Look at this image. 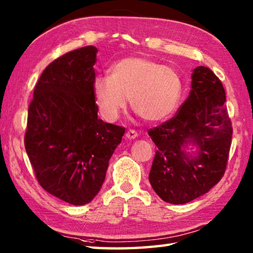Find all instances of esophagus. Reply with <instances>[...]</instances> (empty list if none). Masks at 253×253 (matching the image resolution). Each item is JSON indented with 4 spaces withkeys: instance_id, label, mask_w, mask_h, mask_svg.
<instances>
[{
    "instance_id": "esophagus-1",
    "label": "esophagus",
    "mask_w": 253,
    "mask_h": 253,
    "mask_svg": "<svg viewBox=\"0 0 253 253\" xmlns=\"http://www.w3.org/2000/svg\"><path fill=\"white\" fill-rule=\"evenodd\" d=\"M125 136H126L127 139L131 140V139L137 138V137H138V134H137V131H135V130H128V131L126 132Z\"/></svg>"
}]
</instances>
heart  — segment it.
<instances>
[{
  "instance_id": "obj_1",
  "label": "heart",
  "mask_w": 253,
  "mask_h": 253,
  "mask_svg": "<svg viewBox=\"0 0 253 253\" xmlns=\"http://www.w3.org/2000/svg\"><path fill=\"white\" fill-rule=\"evenodd\" d=\"M96 105L106 121H117L128 98L134 111L145 121L162 122L174 113L181 100L183 84L178 72L152 59L128 57L99 76L92 84Z\"/></svg>"
}]
</instances>
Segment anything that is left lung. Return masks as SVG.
<instances>
[{
    "label": "left lung",
    "mask_w": 253,
    "mask_h": 253,
    "mask_svg": "<svg viewBox=\"0 0 253 253\" xmlns=\"http://www.w3.org/2000/svg\"><path fill=\"white\" fill-rule=\"evenodd\" d=\"M191 91L176 116L148 130L157 151L148 178L168 203L185 204L223 176L232 138L225 91L208 67L192 74ZM195 148L194 152L188 148Z\"/></svg>",
    "instance_id": "left-lung-1"
}]
</instances>
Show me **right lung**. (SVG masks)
Returning a JSON list of instances; mask_svg holds the SVG:
<instances>
[{"mask_svg": "<svg viewBox=\"0 0 253 253\" xmlns=\"http://www.w3.org/2000/svg\"><path fill=\"white\" fill-rule=\"evenodd\" d=\"M96 46L55 59L36 84L25 151L40 185L72 205L91 202L125 128L98 118L93 97Z\"/></svg>", "mask_w": 253, "mask_h": 253, "instance_id": "right-lung-1", "label": "right lung"}]
</instances>
